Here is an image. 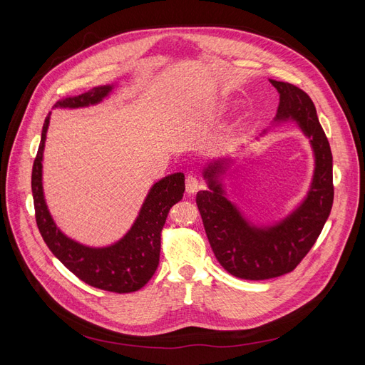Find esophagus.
<instances>
[{
  "label": "esophagus",
  "mask_w": 365,
  "mask_h": 365,
  "mask_svg": "<svg viewBox=\"0 0 365 365\" xmlns=\"http://www.w3.org/2000/svg\"><path fill=\"white\" fill-rule=\"evenodd\" d=\"M201 187V181L200 178H196L195 175H189L185 178V190L187 193H195L197 189Z\"/></svg>",
  "instance_id": "1"
}]
</instances>
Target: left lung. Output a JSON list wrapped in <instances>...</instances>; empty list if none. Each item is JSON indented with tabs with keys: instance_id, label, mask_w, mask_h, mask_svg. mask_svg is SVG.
Segmentation results:
<instances>
[{
	"instance_id": "1",
	"label": "left lung",
	"mask_w": 365,
	"mask_h": 365,
	"mask_svg": "<svg viewBox=\"0 0 365 365\" xmlns=\"http://www.w3.org/2000/svg\"><path fill=\"white\" fill-rule=\"evenodd\" d=\"M269 82L280 94L274 120L277 123L294 120L311 138L315 170L306 200L279 224L264 228L250 225L236 205L227 200L217 181L219 173L225 172L222 161L205 168L208 190L196 195L210 247L217 262L231 275L245 280H267L294 271L314 247L334 204L332 152L314 102L292 83Z\"/></svg>"
}]
</instances>
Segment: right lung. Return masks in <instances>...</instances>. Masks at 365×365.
<instances>
[{"label": "right lung", "instance_id": "add662e5", "mask_svg": "<svg viewBox=\"0 0 365 365\" xmlns=\"http://www.w3.org/2000/svg\"><path fill=\"white\" fill-rule=\"evenodd\" d=\"M113 85L96 86L81 96L65 97L59 108L96 105L111 93ZM50 114L42 126L41 143L31 170V193L39 233L50 251L76 277L86 284L109 292L128 294L141 289L155 274L160 262L161 230L169 210L182 200L184 173H172L152 185L134 225L114 245L93 248L65 236L54 224L42 190V153L46 146Z\"/></svg>", "mask_w": 365, "mask_h": 365}]
</instances>
